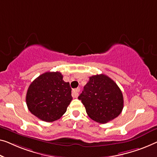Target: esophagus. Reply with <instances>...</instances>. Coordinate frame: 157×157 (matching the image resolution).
Here are the masks:
<instances>
[{
  "instance_id": "esophagus-1",
  "label": "esophagus",
  "mask_w": 157,
  "mask_h": 157,
  "mask_svg": "<svg viewBox=\"0 0 157 157\" xmlns=\"http://www.w3.org/2000/svg\"><path fill=\"white\" fill-rule=\"evenodd\" d=\"M79 89L78 88V89H75V90H74L73 91H72V97L73 98H77L78 97V94H79Z\"/></svg>"
}]
</instances>
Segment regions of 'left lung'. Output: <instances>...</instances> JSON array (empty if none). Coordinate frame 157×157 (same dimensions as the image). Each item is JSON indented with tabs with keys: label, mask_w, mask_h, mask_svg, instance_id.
Masks as SVG:
<instances>
[{
	"label": "left lung",
	"mask_w": 157,
	"mask_h": 157,
	"mask_svg": "<svg viewBox=\"0 0 157 157\" xmlns=\"http://www.w3.org/2000/svg\"><path fill=\"white\" fill-rule=\"evenodd\" d=\"M78 99L87 115L99 123L113 120L123 109L122 92L113 79L104 74L90 77Z\"/></svg>",
	"instance_id": "1"
}]
</instances>
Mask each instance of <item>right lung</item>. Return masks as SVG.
Listing matches in <instances>:
<instances>
[{"mask_svg":"<svg viewBox=\"0 0 157 157\" xmlns=\"http://www.w3.org/2000/svg\"><path fill=\"white\" fill-rule=\"evenodd\" d=\"M71 87L59 72H46L28 88L26 102L29 111L46 122L59 119L72 101Z\"/></svg>","mask_w":157,"mask_h":157,"instance_id":"1","label":"right lung"}]
</instances>
